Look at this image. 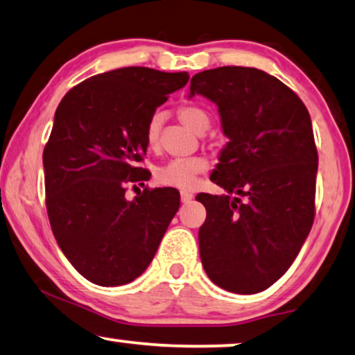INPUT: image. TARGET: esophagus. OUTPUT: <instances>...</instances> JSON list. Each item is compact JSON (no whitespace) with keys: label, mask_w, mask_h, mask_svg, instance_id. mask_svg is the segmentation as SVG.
I'll list each match as a JSON object with an SVG mask.
<instances>
[{"label":"esophagus","mask_w":355,"mask_h":355,"mask_svg":"<svg viewBox=\"0 0 355 355\" xmlns=\"http://www.w3.org/2000/svg\"><path fill=\"white\" fill-rule=\"evenodd\" d=\"M192 198H193L192 193L186 192V190H182V192H181V202H182V203H189Z\"/></svg>","instance_id":"34e87169"}]
</instances>
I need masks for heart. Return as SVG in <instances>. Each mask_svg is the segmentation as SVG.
<instances>
[{
  "mask_svg": "<svg viewBox=\"0 0 355 355\" xmlns=\"http://www.w3.org/2000/svg\"><path fill=\"white\" fill-rule=\"evenodd\" d=\"M176 115L182 125L190 130L202 135L209 128L211 115L205 107L198 104H182L178 107ZM160 132H162V116L152 115L146 126V142L148 148L157 150L160 147ZM209 162L202 155L190 158H176L169 160L165 165L155 169V181L162 186L176 187V189H190L197 182L200 174L207 173Z\"/></svg>",
  "mask_w": 355,
  "mask_h": 355,
  "instance_id": "obj_1",
  "label": "heart"
}]
</instances>
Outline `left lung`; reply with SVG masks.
Returning a JSON list of instances; mask_svg holds the SVG:
<instances>
[{"instance_id": "8db88e82", "label": "left lung", "mask_w": 355, "mask_h": 355, "mask_svg": "<svg viewBox=\"0 0 355 355\" xmlns=\"http://www.w3.org/2000/svg\"><path fill=\"white\" fill-rule=\"evenodd\" d=\"M190 94L218 104L230 139L211 176L227 195H197L207 208L200 258L220 288L254 295L288 270L314 224L318 153L309 112L279 78L250 67L200 71Z\"/></svg>"}]
</instances>
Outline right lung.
<instances>
[{
    "instance_id": "add662e5",
    "label": "right lung",
    "mask_w": 355,
    "mask_h": 355,
    "mask_svg": "<svg viewBox=\"0 0 355 355\" xmlns=\"http://www.w3.org/2000/svg\"><path fill=\"white\" fill-rule=\"evenodd\" d=\"M187 81V71L125 67L81 81L55 110L43 152L46 209L65 258L92 284L137 279L178 213L176 189L125 193L148 179L139 165L147 121Z\"/></svg>"
}]
</instances>
